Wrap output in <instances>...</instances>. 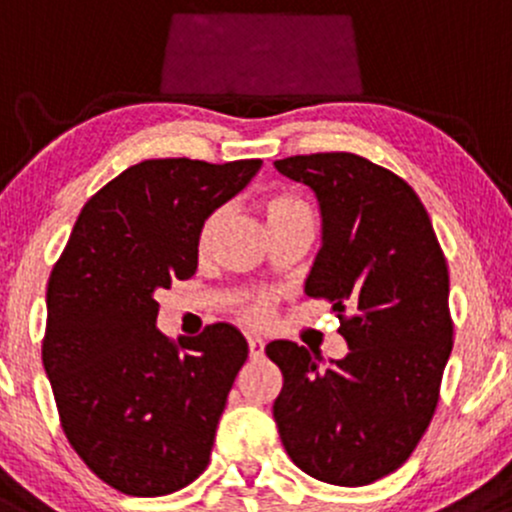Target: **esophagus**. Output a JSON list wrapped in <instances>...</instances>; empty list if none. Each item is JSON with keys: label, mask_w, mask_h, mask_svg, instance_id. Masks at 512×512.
Here are the masks:
<instances>
[{"label": "esophagus", "mask_w": 512, "mask_h": 512, "mask_svg": "<svg viewBox=\"0 0 512 512\" xmlns=\"http://www.w3.org/2000/svg\"><path fill=\"white\" fill-rule=\"evenodd\" d=\"M263 350H266V343H263V338L251 336L249 338V355H251V360H261L263 358Z\"/></svg>", "instance_id": "esophagus-1"}]
</instances>
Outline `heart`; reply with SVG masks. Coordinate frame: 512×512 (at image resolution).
Listing matches in <instances>:
<instances>
[{"label": "heart", "instance_id": "1", "mask_svg": "<svg viewBox=\"0 0 512 512\" xmlns=\"http://www.w3.org/2000/svg\"><path fill=\"white\" fill-rule=\"evenodd\" d=\"M263 215H266L268 227L280 225V222H309L314 225V210L309 208V203H304L302 198L292 193H275L268 195L263 200ZM222 212H210L203 220V225L198 229V239H195V246H198V254H205L212 241V234H215L217 225H220ZM234 314L249 326H263L273 314V295L268 292H244L234 300Z\"/></svg>", "mask_w": 512, "mask_h": 512}]
</instances>
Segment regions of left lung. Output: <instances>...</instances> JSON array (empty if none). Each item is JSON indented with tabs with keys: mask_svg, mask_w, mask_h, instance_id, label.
Wrapping results in <instances>:
<instances>
[{
	"mask_svg": "<svg viewBox=\"0 0 512 512\" xmlns=\"http://www.w3.org/2000/svg\"><path fill=\"white\" fill-rule=\"evenodd\" d=\"M309 186L321 210V249L304 292L329 300L348 355L273 341L283 372L273 404L292 462L314 479L365 486L416 450L440 399L452 350L450 275L421 198L384 166L350 152L275 162Z\"/></svg>",
	"mask_w": 512,
	"mask_h": 512,
	"instance_id": "obj_1",
	"label": "left lung"
}]
</instances>
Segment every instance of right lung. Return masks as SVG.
Here are the masks:
<instances>
[{"mask_svg": "<svg viewBox=\"0 0 512 512\" xmlns=\"http://www.w3.org/2000/svg\"><path fill=\"white\" fill-rule=\"evenodd\" d=\"M147 159L79 212L48 280L43 365L62 430L86 467L128 496H166L210 462L246 338L229 324L171 341L159 290L198 268V229L261 169Z\"/></svg>", "mask_w": 512, "mask_h": 512, "instance_id": "right-lung-1", "label": "right lung"}]
</instances>
